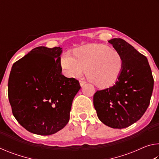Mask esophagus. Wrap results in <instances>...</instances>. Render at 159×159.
<instances>
[{
    "label": "esophagus",
    "instance_id": "obj_1",
    "mask_svg": "<svg viewBox=\"0 0 159 159\" xmlns=\"http://www.w3.org/2000/svg\"><path fill=\"white\" fill-rule=\"evenodd\" d=\"M86 83L85 81H84V80H80V86H83Z\"/></svg>",
    "mask_w": 159,
    "mask_h": 159
}]
</instances>
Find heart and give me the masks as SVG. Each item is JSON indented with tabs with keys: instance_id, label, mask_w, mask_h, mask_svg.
Returning <instances> with one entry per match:
<instances>
[{
	"instance_id": "b5f03b06",
	"label": "heart",
	"mask_w": 159,
	"mask_h": 159,
	"mask_svg": "<svg viewBox=\"0 0 159 159\" xmlns=\"http://www.w3.org/2000/svg\"><path fill=\"white\" fill-rule=\"evenodd\" d=\"M61 66L66 76L79 77L85 71L88 80L97 87L109 88L123 71L124 60L118 50L100 44H88L74 51V56L64 54Z\"/></svg>"
}]
</instances>
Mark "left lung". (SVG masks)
<instances>
[{"label":"left lung","mask_w":159,"mask_h":159,"mask_svg":"<svg viewBox=\"0 0 159 159\" xmlns=\"http://www.w3.org/2000/svg\"><path fill=\"white\" fill-rule=\"evenodd\" d=\"M124 60L119 79L111 87L97 90L93 104L99 119L121 129L140 118L149 105L154 78L147 57L122 39L109 41Z\"/></svg>","instance_id":"obj_1"}]
</instances>
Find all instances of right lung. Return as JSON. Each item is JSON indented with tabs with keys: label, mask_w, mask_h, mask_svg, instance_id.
Masks as SVG:
<instances>
[{
	"label": "right lung",
	"mask_w": 159,
	"mask_h": 159,
	"mask_svg": "<svg viewBox=\"0 0 159 159\" xmlns=\"http://www.w3.org/2000/svg\"><path fill=\"white\" fill-rule=\"evenodd\" d=\"M61 48L37 47L16 61L7 93L12 114L30 133L50 135L65 126L79 80L61 74Z\"/></svg>",
	"instance_id": "obj_1"
}]
</instances>
